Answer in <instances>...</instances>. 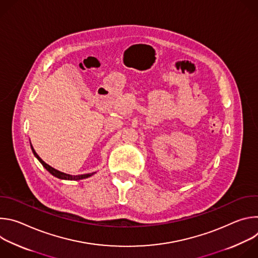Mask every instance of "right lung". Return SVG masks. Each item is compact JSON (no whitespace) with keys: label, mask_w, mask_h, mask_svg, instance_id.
<instances>
[{"label":"right lung","mask_w":258,"mask_h":258,"mask_svg":"<svg viewBox=\"0 0 258 258\" xmlns=\"http://www.w3.org/2000/svg\"><path fill=\"white\" fill-rule=\"evenodd\" d=\"M30 147H31V150H32V153H33V155L38 158V160L43 164V166L52 174V175H54V176H56V177H58V178H60V179H66V180H80V179H84V178H87V177H90V176H92L95 172H92V173H86V174H79V175H71V174H68V173H65V172H62V171H59V170H57V169H55L54 167H52V166H50L49 164H47L38 154H36V152L34 151V149H33V147H32V145H31V143H30Z\"/></svg>","instance_id":"obj_1"}]
</instances>
